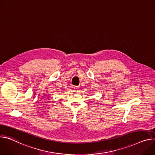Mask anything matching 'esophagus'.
I'll list each match as a JSON object with an SVG mask.
<instances>
[{
	"mask_svg": "<svg viewBox=\"0 0 155 155\" xmlns=\"http://www.w3.org/2000/svg\"><path fill=\"white\" fill-rule=\"evenodd\" d=\"M74 90L75 92H78V89H79V87L78 86H76V87H74Z\"/></svg>",
	"mask_w": 155,
	"mask_h": 155,
	"instance_id": "esophagus-1",
	"label": "esophagus"
}]
</instances>
